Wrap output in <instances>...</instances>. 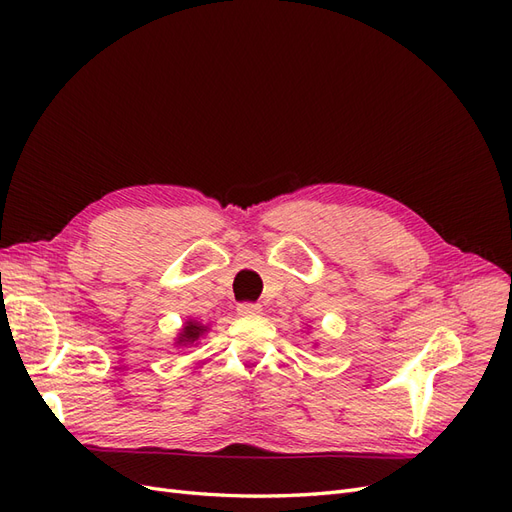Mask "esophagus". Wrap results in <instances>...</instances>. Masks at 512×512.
<instances>
[{"label": "esophagus", "mask_w": 512, "mask_h": 512, "mask_svg": "<svg viewBox=\"0 0 512 512\" xmlns=\"http://www.w3.org/2000/svg\"><path fill=\"white\" fill-rule=\"evenodd\" d=\"M237 312H239L241 316H258V314H262V305L252 303V301H245V303H239Z\"/></svg>", "instance_id": "obj_1"}]
</instances>
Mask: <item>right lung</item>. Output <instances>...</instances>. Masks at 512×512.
I'll list each match as a JSON object with an SVG mask.
<instances>
[{
  "label": "right lung",
  "instance_id": "right-lung-1",
  "mask_svg": "<svg viewBox=\"0 0 512 512\" xmlns=\"http://www.w3.org/2000/svg\"><path fill=\"white\" fill-rule=\"evenodd\" d=\"M207 331V327H200L198 322H188V327H183V333L179 337V344H194L196 339Z\"/></svg>",
  "mask_w": 512,
  "mask_h": 512
}]
</instances>
